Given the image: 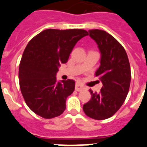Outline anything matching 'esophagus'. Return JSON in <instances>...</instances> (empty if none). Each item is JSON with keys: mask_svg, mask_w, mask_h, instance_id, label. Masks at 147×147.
Instances as JSON below:
<instances>
[{"mask_svg": "<svg viewBox=\"0 0 147 147\" xmlns=\"http://www.w3.org/2000/svg\"><path fill=\"white\" fill-rule=\"evenodd\" d=\"M82 89H84V87L82 86V85H80V83H76V86H75V90L77 91V92H80Z\"/></svg>", "mask_w": 147, "mask_h": 147, "instance_id": "1", "label": "esophagus"}]
</instances>
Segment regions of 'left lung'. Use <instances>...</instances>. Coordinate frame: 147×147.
<instances>
[{"instance_id": "obj_1", "label": "left lung", "mask_w": 147, "mask_h": 147, "mask_svg": "<svg viewBox=\"0 0 147 147\" xmlns=\"http://www.w3.org/2000/svg\"><path fill=\"white\" fill-rule=\"evenodd\" d=\"M101 54L100 65L95 72L103 83L99 93L89 89L92 98L83 105L86 116L97 120L108 119L121 107L130 87L131 67L124 47L112 35L102 30H89Z\"/></svg>"}]
</instances>
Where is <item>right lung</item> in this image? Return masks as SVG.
Listing matches in <instances>:
<instances>
[{"mask_svg":"<svg viewBox=\"0 0 147 147\" xmlns=\"http://www.w3.org/2000/svg\"><path fill=\"white\" fill-rule=\"evenodd\" d=\"M88 34L83 29H47L29 41L19 64V80L25 103L34 113L52 119L65 111L75 82H57L55 75L76 43Z\"/></svg>","mask_w":147,"mask_h":147,"instance_id":"1","label":"right lung"}]
</instances>
